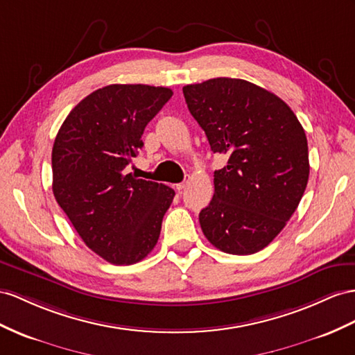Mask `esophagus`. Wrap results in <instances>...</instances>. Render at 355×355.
Here are the masks:
<instances>
[{
    "label": "esophagus",
    "instance_id": "obj_1",
    "mask_svg": "<svg viewBox=\"0 0 355 355\" xmlns=\"http://www.w3.org/2000/svg\"><path fill=\"white\" fill-rule=\"evenodd\" d=\"M187 184H189V180L183 181V183H180V184H177V189H178V190H184V189L187 187Z\"/></svg>",
    "mask_w": 355,
    "mask_h": 355
}]
</instances>
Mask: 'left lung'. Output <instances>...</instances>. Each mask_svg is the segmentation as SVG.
<instances>
[{
  "label": "left lung",
  "instance_id": "obj_1",
  "mask_svg": "<svg viewBox=\"0 0 355 355\" xmlns=\"http://www.w3.org/2000/svg\"><path fill=\"white\" fill-rule=\"evenodd\" d=\"M190 114L213 153L214 195L199 213L214 248L252 255L276 239L302 201L309 180L304 129L276 94L244 79L214 78L183 87Z\"/></svg>",
  "mask_w": 355,
  "mask_h": 355
}]
</instances>
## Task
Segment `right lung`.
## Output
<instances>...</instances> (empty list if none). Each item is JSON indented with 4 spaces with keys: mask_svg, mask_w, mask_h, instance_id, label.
<instances>
[{
    "mask_svg": "<svg viewBox=\"0 0 355 355\" xmlns=\"http://www.w3.org/2000/svg\"><path fill=\"white\" fill-rule=\"evenodd\" d=\"M172 89L114 84L71 109L52 148V190L87 246L130 266L156 246L175 192L129 172L141 136Z\"/></svg>",
    "mask_w": 355,
    "mask_h": 355,
    "instance_id": "1",
    "label": "right lung"
}]
</instances>
